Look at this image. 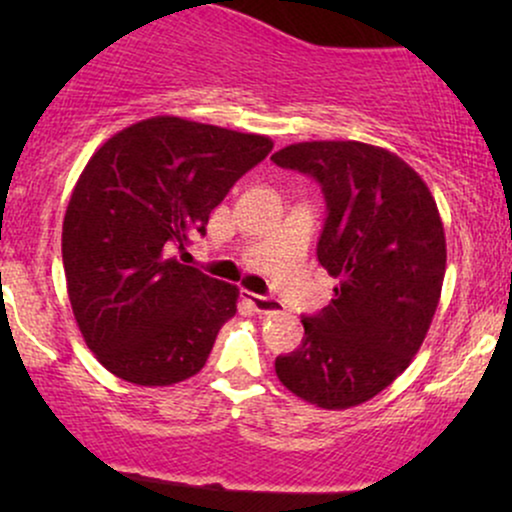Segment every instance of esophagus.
Returning <instances> with one entry per match:
<instances>
[{"mask_svg": "<svg viewBox=\"0 0 512 512\" xmlns=\"http://www.w3.org/2000/svg\"><path fill=\"white\" fill-rule=\"evenodd\" d=\"M243 298L252 305V310H255L257 315H272V313H279V310H281V303L276 301V298L260 296V293H250V291H245Z\"/></svg>", "mask_w": 512, "mask_h": 512, "instance_id": "1", "label": "esophagus"}]
</instances>
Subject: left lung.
<instances>
[{"mask_svg":"<svg viewBox=\"0 0 512 512\" xmlns=\"http://www.w3.org/2000/svg\"><path fill=\"white\" fill-rule=\"evenodd\" d=\"M272 161L322 185L317 260L339 281L276 378L320 409L358 407L409 368L436 315L448 257L436 199L409 163L363 142L291 144Z\"/></svg>","mask_w":512,"mask_h":512,"instance_id":"obj_1","label":"left lung"}]
</instances>
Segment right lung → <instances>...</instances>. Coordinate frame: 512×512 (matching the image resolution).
Here are the masks:
<instances>
[{
  "label": "right lung",
  "mask_w": 512,
  "mask_h": 512,
  "mask_svg": "<svg viewBox=\"0 0 512 512\" xmlns=\"http://www.w3.org/2000/svg\"><path fill=\"white\" fill-rule=\"evenodd\" d=\"M262 134L156 115L113 134L76 180L62 262L88 349L127 383L166 387L207 363L238 286L173 257L207 233L238 178L272 151Z\"/></svg>",
  "instance_id": "1"
}]
</instances>
